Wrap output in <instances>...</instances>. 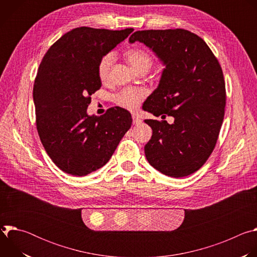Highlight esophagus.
<instances>
[{"label":"esophagus","instance_id":"obj_1","mask_svg":"<svg viewBox=\"0 0 257 257\" xmlns=\"http://www.w3.org/2000/svg\"><path fill=\"white\" fill-rule=\"evenodd\" d=\"M132 119H133V125H138L141 123V119L136 114L132 115Z\"/></svg>","mask_w":257,"mask_h":257}]
</instances>
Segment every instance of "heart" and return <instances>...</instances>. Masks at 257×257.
<instances>
[{"instance_id": "obj_1", "label": "heart", "mask_w": 257, "mask_h": 257, "mask_svg": "<svg viewBox=\"0 0 257 257\" xmlns=\"http://www.w3.org/2000/svg\"><path fill=\"white\" fill-rule=\"evenodd\" d=\"M124 56L127 62L131 65V67L141 73L148 72L153 66L154 60L153 57L143 49L132 48L127 50L124 53ZM114 62V55L108 53L104 55L97 64V76L101 82H106L109 76V70H111L112 64ZM145 95V91L140 88H125L118 92L115 96V101L128 109H135L142 98Z\"/></svg>"}]
</instances>
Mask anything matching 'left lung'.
<instances>
[{
	"label": "left lung",
	"instance_id": "left-lung-1",
	"mask_svg": "<svg viewBox=\"0 0 257 257\" xmlns=\"http://www.w3.org/2000/svg\"><path fill=\"white\" fill-rule=\"evenodd\" d=\"M151 49L164 65L158 87L143 111L174 117V123L144 120L153 129L144 146L146 160L164 175L181 178L199 170L212 153L226 105L218 61L196 34L184 29L141 30L129 43Z\"/></svg>",
	"mask_w": 257,
	"mask_h": 257
}]
</instances>
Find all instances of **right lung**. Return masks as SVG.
Instances as JSON below:
<instances>
[{
  "label": "right lung",
  "instance_id": "right-lung-1",
  "mask_svg": "<svg viewBox=\"0 0 257 257\" xmlns=\"http://www.w3.org/2000/svg\"><path fill=\"white\" fill-rule=\"evenodd\" d=\"M78 27L47 52L33 86L36 127L44 148L63 172L86 176L103 167L132 124L127 109L114 106L100 117L87 114L98 90L99 60L133 31Z\"/></svg>",
  "mask_w": 257,
  "mask_h": 257
}]
</instances>
